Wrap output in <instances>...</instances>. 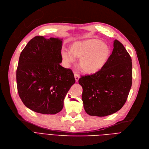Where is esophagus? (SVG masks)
<instances>
[{
    "label": "esophagus",
    "instance_id": "obj_1",
    "mask_svg": "<svg viewBox=\"0 0 149 149\" xmlns=\"http://www.w3.org/2000/svg\"><path fill=\"white\" fill-rule=\"evenodd\" d=\"M74 77H75V79L76 82H77L78 81H79V80L80 79V75L74 72Z\"/></svg>",
    "mask_w": 149,
    "mask_h": 149
}]
</instances>
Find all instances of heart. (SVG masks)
Masks as SVG:
<instances>
[{
  "mask_svg": "<svg viewBox=\"0 0 149 149\" xmlns=\"http://www.w3.org/2000/svg\"><path fill=\"white\" fill-rule=\"evenodd\" d=\"M111 50L107 43L97 39L74 42L70 50L64 49L61 52L63 60L68 65L79 57L80 66L83 71L88 74L98 72L106 65Z\"/></svg>",
  "mask_w": 149,
  "mask_h": 149,
  "instance_id": "heart-1",
  "label": "heart"
}]
</instances>
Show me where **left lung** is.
<instances>
[{
	"label": "left lung",
	"instance_id": "left-lung-1",
	"mask_svg": "<svg viewBox=\"0 0 149 149\" xmlns=\"http://www.w3.org/2000/svg\"><path fill=\"white\" fill-rule=\"evenodd\" d=\"M132 63L129 54L118 40L106 65L98 72L81 76L84 110L91 116L113 114L126 102L132 84Z\"/></svg>",
	"mask_w": 149,
	"mask_h": 149
}]
</instances>
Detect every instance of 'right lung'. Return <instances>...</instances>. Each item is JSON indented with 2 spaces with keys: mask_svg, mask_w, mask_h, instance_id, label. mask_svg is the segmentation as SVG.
Listing matches in <instances>:
<instances>
[{
  "mask_svg": "<svg viewBox=\"0 0 149 149\" xmlns=\"http://www.w3.org/2000/svg\"><path fill=\"white\" fill-rule=\"evenodd\" d=\"M62 39L36 36L22 51L16 70L19 97L28 108L42 114H56L75 83L71 69L60 65Z\"/></svg>",
  "mask_w": 149,
  "mask_h": 149,
  "instance_id": "1",
  "label": "right lung"
}]
</instances>
